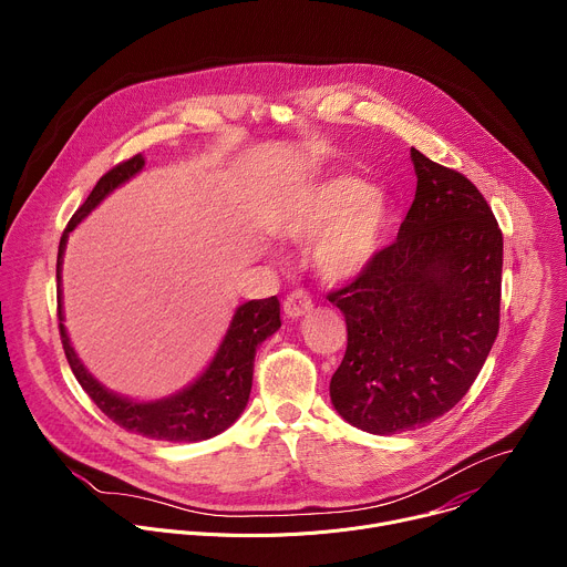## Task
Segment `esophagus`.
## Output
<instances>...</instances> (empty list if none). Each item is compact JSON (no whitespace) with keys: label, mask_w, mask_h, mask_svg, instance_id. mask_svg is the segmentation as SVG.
<instances>
[{"label":"esophagus","mask_w":567,"mask_h":567,"mask_svg":"<svg viewBox=\"0 0 567 567\" xmlns=\"http://www.w3.org/2000/svg\"><path fill=\"white\" fill-rule=\"evenodd\" d=\"M282 311H285L287 318L298 320V318H302L305 313L311 311V300H309V296L302 293V291L289 293V296L285 298V302H282Z\"/></svg>","instance_id":"1"}]
</instances>
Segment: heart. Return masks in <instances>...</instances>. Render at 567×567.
Instances as JSON below:
<instances>
[{"label": "heart", "mask_w": 567, "mask_h": 567, "mask_svg": "<svg viewBox=\"0 0 567 567\" xmlns=\"http://www.w3.org/2000/svg\"><path fill=\"white\" fill-rule=\"evenodd\" d=\"M392 228L388 197L365 179L334 173L287 197L274 217V233L289 241L309 239V260L330 285L363 276L381 256Z\"/></svg>", "instance_id": "1"}]
</instances>
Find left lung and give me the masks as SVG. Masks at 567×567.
<instances>
[{"label": "left lung", "instance_id": "obj_1", "mask_svg": "<svg viewBox=\"0 0 567 567\" xmlns=\"http://www.w3.org/2000/svg\"><path fill=\"white\" fill-rule=\"evenodd\" d=\"M413 206L396 239L330 293L348 350L334 411L372 435L431 424L466 394L498 337L503 233L480 190L411 147Z\"/></svg>", "mask_w": 567, "mask_h": 567}]
</instances>
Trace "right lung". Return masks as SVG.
Returning <instances> with one entry per match:
<instances>
[{
  "label": "right lung",
  "mask_w": 567,
  "mask_h": 567,
  "mask_svg": "<svg viewBox=\"0 0 567 567\" xmlns=\"http://www.w3.org/2000/svg\"><path fill=\"white\" fill-rule=\"evenodd\" d=\"M145 168V156L136 154L125 164L112 168L94 186L85 204L75 210L66 224L60 249H58V318L60 337L66 361L83 385V390L94 399L96 406L121 429L161 442H202L226 431L241 413H245L251 383H254V361L256 350L280 330V302L276 296L265 300H249L239 305L228 322V330L217 346L213 359L182 390L161 396V399H132L105 388L80 361L78 352L71 346V339L64 328L62 309V260L66 251L69 233L83 221L105 197L116 188L134 179Z\"/></svg>",
  "instance_id": "add662e5"
}]
</instances>
